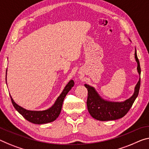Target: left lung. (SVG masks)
Masks as SVG:
<instances>
[{
    "label": "left lung",
    "mask_w": 149,
    "mask_h": 149,
    "mask_svg": "<svg viewBox=\"0 0 149 149\" xmlns=\"http://www.w3.org/2000/svg\"><path fill=\"white\" fill-rule=\"evenodd\" d=\"M134 57L137 63V70L141 77V67L137 57L135 49ZM141 85V77L134 88V94L129 99L123 102H111L104 100L100 97L95 88L85 84L84 86L88 90V97L86 105L88 113L95 119L107 121L118 119L127 114L139 95Z\"/></svg>",
    "instance_id": "left-lung-1"
}]
</instances>
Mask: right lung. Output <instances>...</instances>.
Wrapping results in <instances>:
<instances>
[{
	"label": "right lung",
	"mask_w": 149,
	"mask_h": 149,
	"mask_svg": "<svg viewBox=\"0 0 149 149\" xmlns=\"http://www.w3.org/2000/svg\"><path fill=\"white\" fill-rule=\"evenodd\" d=\"M6 71H7V70H6ZM74 81H73L72 80H70V81L68 82V83L66 85L60 96L57 98L54 104L52 105L51 108L45 110V111H29V110H26L22 108V107L19 106V105H18L15 101H14L13 98L11 97V96L10 95L11 101H12V103L15 109L23 116L25 119H26L27 120L32 123H34V124H46V123L52 122V121L55 120L56 118H58V116L61 113L64 98H65L66 95H67V93L69 92V91L72 88V86H74Z\"/></svg>",
	"instance_id": "1"
}]
</instances>
